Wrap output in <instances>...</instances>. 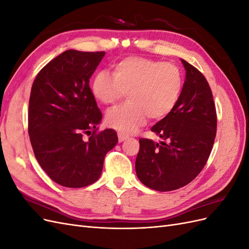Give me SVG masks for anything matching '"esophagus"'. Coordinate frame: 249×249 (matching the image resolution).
I'll use <instances>...</instances> for the list:
<instances>
[{
    "label": "esophagus",
    "instance_id": "obj_1",
    "mask_svg": "<svg viewBox=\"0 0 249 249\" xmlns=\"http://www.w3.org/2000/svg\"><path fill=\"white\" fill-rule=\"evenodd\" d=\"M117 135H118V141H119V142H124V140H126L127 138H129V137L126 136V135H124V134H123V133H118Z\"/></svg>",
    "mask_w": 249,
    "mask_h": 249
}]
</instances>
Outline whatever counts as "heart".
I'll return each mask as SVG.
<instances>
[{
  "mask_svg": "<svg viewBox=\"0 0 249 249\" xmlns=\"http://www.w3.org/2000/svg\"><path fill=\"white\" fill-rule=\"evenodd\" d=\"M183 74L172 63L144 57H127L113 65V76L99 71L90 89L96 101L114 105L127 93V104L111 109L106 123L131 134L150 120H161L176 108L183 90Z\"/></svg>",
  "mask_w": 249,
  "mask_h": 249,
  "instance_id": "heart-1",
  "label": "heart"
}]
</instances>
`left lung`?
I'll return each mask as SVG.
<instances>
[{"mask_svg":"<svg viewBox=\"0 0 249 249\" xmlns=\"http://www.w3.org/2000/svg\"><path fill=\"white\" fill-rule=\"evenodd\" d=\"M180 61L186 71L182 94L170 114L152 127L163 141L159 144L139 139L135 163L140 182L162 192L177 190L198 176L216 136V109L209 83L197 69Z\"/></svg>","mask_w":249,"mask_h":249,"instance_id":"obj_1","label":"left lung"}]
</instances>
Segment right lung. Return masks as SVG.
I'll return each instance as SVG.
<instances>
[{"label":"right lung","instance_id":"right-lung-1","mask_svg":"<svg viewBox=\"0 0 249 249\" xmlns=\"http://www.w3.org/2000/svg\"><path fill=\"white\" fill-rule=\"evenodd\" d=\"M104 56L67 50L43 67L32 85L28 132L34 155L47 175L67 188L96 182L106 154L118 141L112 129L96 133L103 115L89 79ZM91 131L85 141L84 134Z\"/></svg>","mask_w":249,"mask_h":249}]
</instances>
